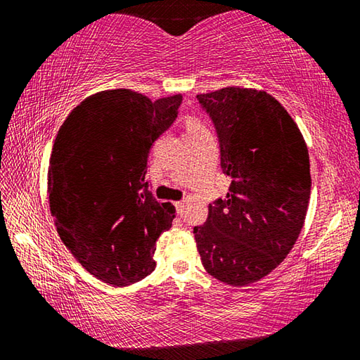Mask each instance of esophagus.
Masks as SVG:
<instances>
[{
  "label": "esophagus",
  "mask_w": 360,
  "mask_h": 360,
  "mask_svg": "<svg viewBox=\"0 0 360 360\" xmlns=\"http://www.w3.org/2000/svg\"><path fill=\"white\" fill-rule=\"evenodd\" d=\"M174 208H176V211H178V214H181L182 210H184V202H176Z\"/></svg>",
  "instance_id": "esophagus-1"
}]
</instances>
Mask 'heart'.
I'll return each instance as SVG.
<instances>
[{"label":"heart","mask_w":360,"mask_h":360,"mask_svg":"<svg viewBox=\"0 0 360 360\" xmlns=\"http://www.w3.org/2000/svg\"><path fill=\"white\" fill-rule=\"evenodd\" d=\"M187 129H188V131H195V130H203L205 129V125L203 124H200L198 120H188L187 122Z\"/></svg>","instance_id":"obj_1"}]
</instances>
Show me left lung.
Returning <instances> with one entry per match:
<instances>
[{"label": "left lung", "mask_w": 360, "mask_h": 360, "mask_svg": "<svg viewBox=\"0 0 360 360\" xmlns=\"http://www.w3.org/2000/svg\"><path fill=\"white\" fill-rule=\"evenodd\" d=\"M216 129L229 193L193 227L205 270L246 285L275 270L294 248L307 216L311 174L294 119L262 90L225 87L197 95Z\"/></svg>", "instance_id": "obj_1"}]
</instances>
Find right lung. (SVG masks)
<instances>
[{"label": "right lung", "mask_w": 360, "mask_h": 360, "mask_svg": "<svg viewBox=\"0 0 360 360\" xmlns=\"http://www.w3.org/2000/svg\"><path fill=\"white\" fill-rule=\"evenodd\" d=\"M181 103V95L150 101L106 90L72 109L57 133L47 174L51 212L63 245L103 283L124 288L154 271L157 240L176 211L149 192L148 158Z\"/></svg>", "instance_id": "obj_1"}]
</instances>
